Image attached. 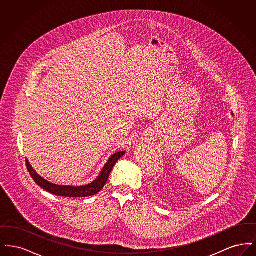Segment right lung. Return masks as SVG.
<instances>
[{
	"mask_svg": "<svg viewBox=\"0 0 256 256\" xmlns=\"http://www.w3.org/2000/svg\"><path fill=\"white\" fill-rule=\"evenodd\" d=\"M124 154V152H116L115 154H113L110 158L108 162L106 164V166L104 167L102 172L100 174V176H98V178L95 182L86 185V186H76V187L61 186V185H56V184L49 182L37 174L36 172L32 169V167L30 166L28 159H26V169L28 170L30 174L32 176V178H34V180L36 182L37 185L42 187L44 190L48 191L54 195L61 196L84 198V196L96 195L104 188V186L106 185V183L108 180L110 172L113 169L114 165L116 164V162L119 159L122 158Z\"/></svg>",
	"mask_w": 256,
	"mask_h": 256,
	"instance_id": "add662e5",
	"label": "right lung"
}]
</instances>
